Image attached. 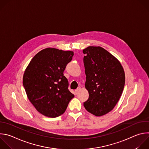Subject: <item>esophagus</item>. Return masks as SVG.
Segmentation results:
<instances>
[{"label":"esophagus","mask_w":149,"mask_h":149,"mask_svg":"<svg viewBox=\"0 0 149 149\" xmlns=\"http://www.w3.org/2000/svg\"><path fill=\"white\" fill-rule=\"evenodd\" d=\"M81 90V88H78L77 89H75V93L76 94H77L79 92V91Z\"/></svg>","instance_id":"obj_1"}]
</instances>
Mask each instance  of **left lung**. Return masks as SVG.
<instances>
[{"label":"left lung","mask_w":149,"mask_h":149,"mask_svg":"<svg viewBox=\"0 0 149 149\" xmlns=\"http://www.w3.org/2000/svg\"><path fill=\"white\" fill-rule=\"evenodd\" d=\"M85 70V88L88 100L86 110L97 116L111 111L122 93L125 74L120 61L101 47L89 46L83 49Z\"/></svg>","instance_id":"8db88e82"}]
</instances>
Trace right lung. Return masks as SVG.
<instances>
[{
  "label": "right lung",
  "mask_w": 149,
  "mask_h": 149,
  "mask_svg": "<svg viewBox=\"0 0 149 149\" xmlns=\"http://www.w3.org/2000/svg\"><path fill=\"white\" fill-rule=\"evenodd\" d=\"M73 56L72 51L47 48L34 56L24 71L23 84L27 97L44 116L61 115L74 97L63 74Z\"/></svg>",
  "instance_id": "add662e5"
}]
</instances>
